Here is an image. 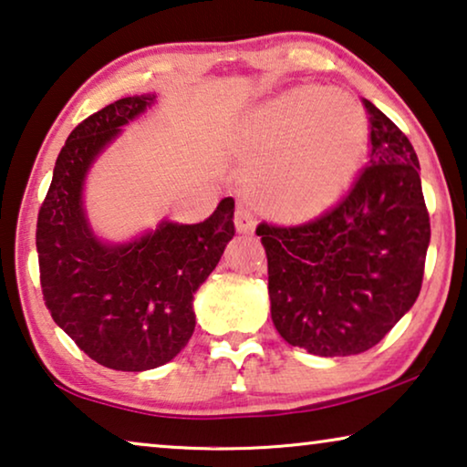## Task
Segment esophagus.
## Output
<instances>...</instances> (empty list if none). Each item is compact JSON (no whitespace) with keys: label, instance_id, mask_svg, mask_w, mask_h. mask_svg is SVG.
Instances as JSON below:
<instances>
[{"label":"esophagus","instance_id":"esophagus-1","mask_svg":"<svg viewBox=\"0 0 467 467\" xmlns=\"http://www.w3.org/2000/svg\"><path fill=\"white\" fill-rule=\"evenodd\" d=\"M235 227L240 234H253L256 227V214L248 202H240L235 208Z\"/></svg>","mask_w":467,"mask_h":467}]
</instances>
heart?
Listing matches in <instances>:
<instances>
[{
    "instance_id": "b5f03b06",
    "label": "heart",
    "mask_w": 467,
    "mask_h": 467,
    "mask_svg": "<svg viewBox=\"0 0 467 467\" xmlns=\"http://www.w3.org/2000/svg\"><path fill=\"white\" fill-rule=\"evenodd\" d=\"M244 143L253 195L284 217L327 211L354 181L368 145L362 107L343 92L299 88L250 118Z\"/></svg>"
}]
</instances>
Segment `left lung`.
Masks as SVG:
<instances>
[{"label": "left lung", "instance_id": "left-lung-1", "mask_svg": "<svg viewBox=\"0 0 467 467\" xmlns=\"http://www.w3.org/2000/svg\"><path fill=\"white\" fill-rule=\"evenodd\" d=\"M368 113L370 164L335 208L303 225L261 223L275 330L309 354L377 346L413 307L430 244L419 160L383 111Z\"/></svg>", "mask_w": 467, "mask_h": 467}]
</instances>
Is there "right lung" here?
I'll use <instances>...</instances> for the list:
<instances>
[{"instance_id": "right-lung-1", "label": "right lung", "mask_w": 467, "mask_h": 467, "mask_svg": "<svg viewBox=\"0 0 467 467\" xmlns=\"http://www.w3.org/2000/svg\"><path fill=\"white\" fill-rule=\"evenodd\" d=\"M155 94L126 97L92 113L69 134L37 214L39 282L52 320L76 346L113 370L171 362L195 328L193 293L234 238V198L195 225L161 221L128 244H103L88 225V168L140 116Z\"/></svg>"}]
</instances>
